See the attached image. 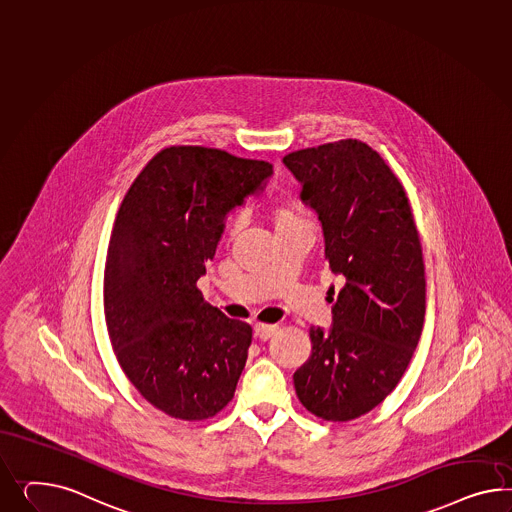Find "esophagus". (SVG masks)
Instances as JSON below:
<instances>
[{"mask_svg": "<svg viewBox=\"0 0 512 512\" xmlns=\"http://www.w3.org/2000/svg\"><path fill=\"white\" fill-rule=\"evenodd\" d=\"M277 326H270V324H255L253 326V332H255V337H259L261 341H268V339H272L274 335H276Z\"/></svg>", "mask_w": 512, "mask_h": 512, "instance_id": "1", "label": "esophagus"}]
</instances>
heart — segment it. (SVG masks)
<instances>
[{
    "mask_svg": "<svg viewBox=\"0 0 512 512\" xmlns=\"http://www.w3.org/2000/svg\"><path fill=\"white\" fill-rule=\"evenodd\" d=\"M268 216L276 227V235L277 233H283V231H291V229L311 225L309 216H307V208L296 197H285V199H279L276 203H272L268 207ZM238 231H240V218H231L227 223V235L233 238V236L238 235Z\"/></svg>",
    "mask_w": 512,
    "mask_h": 512,
    "instance_id": "obj_1",
    "label": "heart"
}]
</instances>
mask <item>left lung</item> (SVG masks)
Listing matches in <instances>:
<instances>
[{
  "mask_svg": "<svg viewBox=\"0 0 512 512\" xmlns=\"http://www.w3.org/2000/svg\"><path fill=\"white\" fill-rule=\"evenodd\" d=\"M315 208L333 274L345 277L330 332L311 328L294 373L300 402L326 421L371 412L397 387L425 322V264L406 192L384 158L341 139L283 158Z\"/></svg>",
  "mask_w": 512,
  "mask_h": 512,
  "instance_id": "8db88e82",
  "label": "left lung"
}]
</instances>
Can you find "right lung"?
I'll return each instance as SVG.
<instances>
[{"mask_svg": "<svg viewBox=\"0 0 512 512\" xmlns=\"http://www.w3.org/2000/svg\"><path fill=\"white\" fill-rule=\"evenodd\" d=\"M272 164L175 145L141 169L115 216L104 268V315L115 358L164 414L201 421L235 397L251 326L203 300L227 212L257 192Z\"/></svg>", "mask_w": 512, "mask_h": 512, "instance_id": "1", "label": "right lung"}]
</instances>
